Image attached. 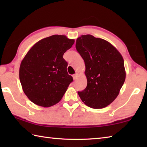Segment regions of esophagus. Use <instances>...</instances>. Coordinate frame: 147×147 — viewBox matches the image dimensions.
Masks as SVG:
<instances>
[{"label":"esophagus","mask_w":147,"mask_h":147,"mask_svg":"<svg viewBox=\"0 0 147 147\" xmlns=\"http://www.w3.org/2000/svg\"><path fill=\"white\" fill-rule=\"evenodd\" d=\"M73 77L74 80H77V77H78V74H74V75L73 76Z\"/></svg>","instance_id":"esophagus-1"}]
</instances>
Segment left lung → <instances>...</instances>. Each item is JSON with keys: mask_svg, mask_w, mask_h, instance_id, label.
<instances>
[{"mask_svg": "<svg viewBox=\"0 0 147 147\" xmlns=\"http://www.w3.org/2000/svg\"><path fill=\"white\" fill-rule=\"evenodd\" d=\"M76 48L85 64L87 86L78 95L84 104L102 109L118 96L126 78L124 59L120 52L106 40L91 35L76 40Z\"/></svg>", "mask_w": 147, "mask_h": 147, "instance_id": "obj_1", "label": "left lung"}]
</instances>
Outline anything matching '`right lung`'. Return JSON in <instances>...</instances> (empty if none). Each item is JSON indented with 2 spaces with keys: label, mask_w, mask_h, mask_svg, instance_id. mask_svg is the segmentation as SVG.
I'll list each match as a JSON object with an SVG mask.
<instances>
[{
  "label": "right lung",
  "mask_w": 147,
  "mask_h": 147,
  "mask_svg": "<svg viewBox=\"0 0 147 147\" xmlns=\"http://www.w3.org/2000/svg\"><path fill=\"white\" fill-rule=\"evenodd\" d=\"M74 43L54 35L36 42L21 62L20 80L24 93L34 104L49 107L61 100L73 77L63 55Z\"/></svg>",
  "instance_id": "right-lung-1"
}]
</instances>
